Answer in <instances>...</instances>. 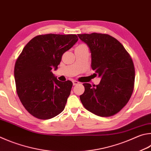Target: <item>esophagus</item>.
Masks as SVG:
<instances>
[{
  "instance_id": "1",
  "label": "esophagus",
  "mask_w": 151,
  "mask_h": 151,
  "mask_svg": "<svg viewBox=\"0 0 151 151\" xmlns=\"http://www.w3.org/2000/svg\"><path fill=\"white\" fill-rule=\"evenodd\" d=\"M73 85H76V84H79V83H78V81H73Z\"/></svg>"
}]
</instances>
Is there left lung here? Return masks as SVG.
Returning <instances> with one entry per match:
<instances>
[{"label": "left lung", "mask_w": 151, "mask_h": 151, "mask_svg": "<svg viewBox=\"0 0 151 151\" xmlns=\"http://www.w3.org/2000/svg\"><path fill=\"white\" fill-rule=\"evenodd\" d=\"M89 47L91 67L101 77L98 85L83 84L80 96L87 110L101 117H109L121 110L132 95L135 68L129 54L116 38L108 34H78Z\"/></svg>", "instance_id": "1"}]
</instances>
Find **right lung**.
Here are the masks:
<instances>
[{
	"label": "right lung",
	"instance_id": "1",
	"mask_svg": "<svg viewBox=\"0 0 151 151\" xmlns=\"http://www.w3.org/2000/svg\"><path fill=\"white\" fill-rule=\"evenodd\" d=\"M78 40L75 34L37 35L27 43L16 60V92L33 116L49 119L63 111L73 83L57 80L51 70L57 69L63 54Z\"/></svg>",
	"mask_w": 151,
	"mask_h": 151
}]
</instances>
